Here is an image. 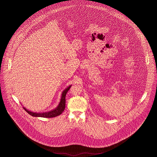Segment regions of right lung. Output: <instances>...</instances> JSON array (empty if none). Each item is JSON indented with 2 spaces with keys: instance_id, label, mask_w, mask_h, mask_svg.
Instances as JSON below:
<instances>
[{
  "instance_id": "1",
  "label": "right lung",
  "mask_w": 157,
  "mask_h": 157,
  "mask_svg": "<svg viewBox=\"0 0 157 157\" xmlns=\"http://www.w3.org/2000/svg\"><path fill=\"white\" fill-rule=\"evenodd\" d=\"M71 87V85L68 86L67 88L64 90L62 93L61 99L60 101L59 104L57 106L56 108L55 109L52 110L49 112H43V113H36V112H31L30 111H28L26 108L23 107V109L28 112L29 115L33 117H43V118H53L57 117L60 115L62 112H63L65 108V97L67 95V91L69 90L70 88Z\"/></svg>"
}]
</instances>
